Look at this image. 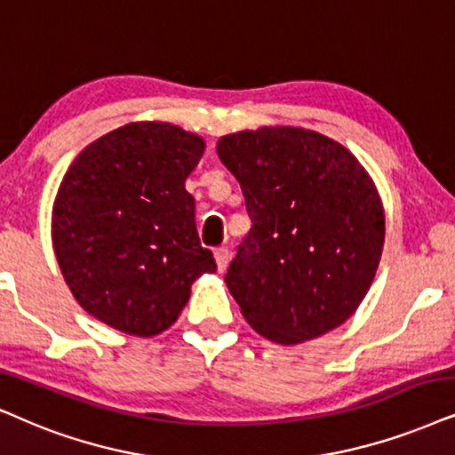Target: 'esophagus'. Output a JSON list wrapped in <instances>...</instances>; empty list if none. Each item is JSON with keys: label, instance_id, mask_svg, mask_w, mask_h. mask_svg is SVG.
<instances>
[{"label": "esophagus", "instance_id": "esophagus-1", "mask_svg": "<svg viewBox=\"0 0 455 455\" xmlns=\"http://www.w3.org/2000/svg\"><path fill=\"white\" fill-rule=\"evenodd\" d=\"M213 255H215V263H217V269H220V271H221V274H223V271H226V269H228L229 257H232V255H229V251L226 249V246H220V249H215V252H213Z\"/></svg>", "mask_w": 455, "mask_h": 455}]
</instances>
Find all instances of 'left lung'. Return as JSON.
Returning a JSON list of instances; mask_svg holds the SVG:
<instances>
[{
  "instance_id": "1",
  "label": "left lung",
  "mask_w": 455,
  "mask_h": 455,
  "mask_svg": "<svg viewBox=\"0 0 455 455\" xmlns=\"http://www.w3.org/2000/svg\"><path fill=\"white\" fill-rule=\"evenodd\" d=\"M252 228L226 284L252 330L299 345L339 328L368 294L385 246V209L363 164L314 129L223 135Z\"/></svg>"
}]
</instances>
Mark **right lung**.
Returning a JSON list of instances; mask_svg holds the SVG:
<instances>
[{"mask_svg":"<svg viewBox=\"0 0 455 455\" xmlns=\"http://www.w3.org/2000/svg\"><path fill=\"white\" fill-rule=\"evenodd\" d=\"M200 135L164 121L127 123L85 146L58 188L52 242L87 314L132 336L173 326L213 252L200 246L188 175Z\"/></svg>","mask_w":455,"mask_h":455,"instance_id":"1","label":"right lung"}]
</instances>
